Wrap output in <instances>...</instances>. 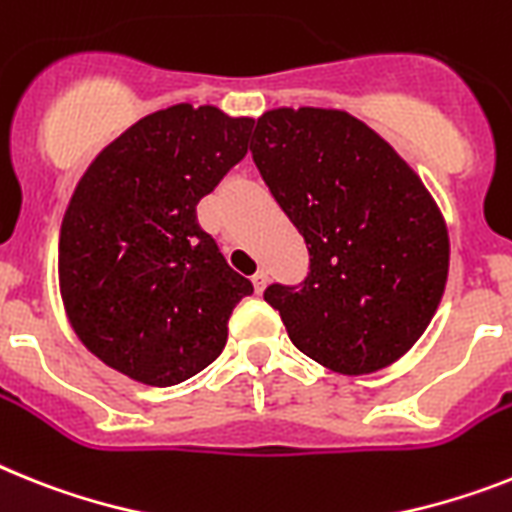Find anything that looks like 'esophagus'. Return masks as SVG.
<instances>
[{
	"mask_svg": "<svg viewBox=\"0 0 512 512\" xmlns=\"http://www.w3.org/2000/svg\"><path fill=\"white\" fill-rule=\"evenodd\" d=\"M252 283H255V291H257V294H260V291H263L265 286H268V270H263V268L257 270L255 276H252Z\"/></svg>",
	"mask_w": 512,
	"mask_h": 512,
	"instance_id": "esophagus-1",
	"label": "esophagus"
}]
</instances>
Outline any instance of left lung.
I'll return each mask as SVG.
<instances>
[{"label":"left lung","mask_w":512,"mask_h":512,"mask_svg":"<svg viewBox=\"0 0 512 512\" xmlns=\"http://www.w3.org/2000/svg\"><path fill=\"white\" fill-rule=\"evenodd\" d=\"M252 140V161L309 249L302 283L265 289L291 343L343 375L401 359L448 281V229L422 179L346 111H265Z\"/></svg>","instance_id":"left-lung-1"}]
</instances>
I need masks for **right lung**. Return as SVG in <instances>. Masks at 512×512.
<instances>
[{
  "label": "right lung",
  "instance_id": "right-lung-1",
  "mask_svg": "<svg viewBox=\"0 0 512 512\" xmlns=\"http://www.w3.org/2000/svg\"><path fill=\"white\" fill-rule=\"evenodd\" d=\"M255 119L176 103L101 150L59 234L67 317L90 354L169 388L216 362L252 283L197 223V203L247 156Z\"/></svg>",
  "mask_w": 512,
  "mask_h": 512
}]
</instances>
